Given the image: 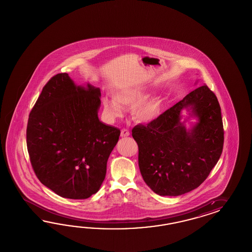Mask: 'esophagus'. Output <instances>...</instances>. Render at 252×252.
<instances>
[{
    "instance_id": "obj_1",
    "label": "esophagus",
    "mask_w": 252,
    "mask_h": 252,
    "mask_svg": "<svg viewBox=\"0 0 252 252\" xmlns=\"http://www.w3.org/2000/svg\"><path fill=\"white\" fill-rule=\"evenodd\" d=\"M130 133L129 131L127 129H122L121 130V137H128L129 136Z\"/></svg>"
}]
</instances>
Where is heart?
<instances>
[{
    "mask_svg": "<svg viewBox=\"0 0 252 252\" xmlns=\"http://www.w3.org/2000/svg\"><path fill=\"white\" fill-rule=\"evenodd\" d=\"M149 96L145 87L127 88L115 92V99H102V107L105 115L111 119L122 117L125 114V107L135 108V117L138 122L149 123L153 121L159 115L162 100L160 98H153L144 101Z\"/></svg>",
    "mask_w": 252,
    "mask_h": 252,
    "instance_id": "obj_1",
    "label": "heart"
}]
</instances>
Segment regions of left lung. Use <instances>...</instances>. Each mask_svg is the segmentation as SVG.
Listing matches in <instances>:
<instances>
[{
	"mask_svg": "<svg viewBox=\"0 0 252 252\" xmlns=\"http://www.w3.org/2000/svg\"><path fill=\"white\" fill-rule=\"evenodd\" d=\"M197 122L187 129L182 111ZM132 137L145 183L160 196H179L197 189L220 159L223 146L221 107L206 85L199 86Z\"/></svg>",
	"mask_w": 252,
	"mask_h": 252,
	"instance_id": "1",
	"label": "left lung"
}]
</instances>
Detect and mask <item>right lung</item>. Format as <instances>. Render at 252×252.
I'll return each instance as SVG.
<instances>
[{
    "label": "right lung",
    "mask_w": 252,
    "mask_h": 252,
    "mask_svg": "<svg viewBox=\"0 0 252 252\" xmlns=\"http://www.w3.org/2000/svg\"><path fill=\"white\" fill-rule=\"evenodd\" d=\"M100 90L78 86L68 74L53 76L31 110L27 146L38 180L63 198L95 194L120 130L99 121Z\"/></svg>",
    "instance_id": "add662e5"
}]
</instances>
